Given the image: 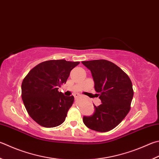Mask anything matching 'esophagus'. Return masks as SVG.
I'll list each match as a JSON object with an SVG mask.
<instances>
[{"label":"esophagus","mask_w":159,"mask_h":159,"mask_svg":"<svg viewBox=\"0 0 159 159\" xmlns=\"http://www.w3.org/2000/svg\"><path fill=\"white\" fill-rule=\"evenodd\" d=\"M74 96L75 99H77V98H79L80 97V94H75Z\"/></svg>","instance_id":"obj_1"}]
</instances>
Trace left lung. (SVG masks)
I'll return each instance as SVG.
<instances>
[{
	"instance_id": "obj_1",
	"label": "left lung",
	"mask_w": 159,
	"mask_h": 159,
	"mask_svg": "<svg viewBox=\"0 0 159 159\" xmlns=\"http://www.w3.org/2000/svg\"><path fill=\"white\" fill-rule=\"evenodd\" d=\"M90 70L94 89L102 104L94 106L91 116L83 118L85 125L94 131L107 132L125 119L131 108L134 90L131 79L122 69L106 60L83 61Z\"/></svg>"
}]
</instances>
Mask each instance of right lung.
Listing matches in <instances>:
<instances>
[{
	"instance_id": "add662e5",
	"label": "right lung",
	"mask_w": 159,
	"mask_h": 159,
	"mask_svg": "<svg viewBox=\"0 0 159 159\" xmlns=\"http://www.w3.org/2000/svg\"><path fill=\"white\" fill-rule=\"evenodd\" d=\"M79 62L52 60L39 63L28 72L21 84V97L32 119L40 126L56 127L65 122L74 101L58 88L66 83Z\"/></svg>"
}]
</instances>
